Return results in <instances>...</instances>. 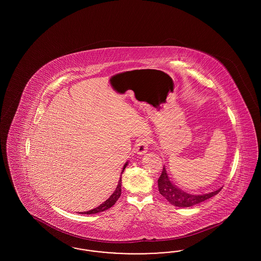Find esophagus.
<instances>
[{"instance_id":"esophagus-1","label":"esophagus","mask_w":261,"mask_h":261,"mask_svg":"<svg viewBox=\"0 0 261 261\" xmlns=\"http://www.w3.org/2000/svg\"><path fill=\"white\" fill-rule=\"evenodd\" d=\"M148 148H149V141L147 139L139 140V142L136 144L137 153L144 154L145 152L148 151Z\"/></svg>"}]
</instances>
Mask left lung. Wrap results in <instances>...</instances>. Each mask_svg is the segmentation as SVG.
Masks as SVG:
<instances>
[{
	"label": "left lung",
	"mask_w": 261,
	"mask_h": 261,
	"mask_svg": "<svg viewBox=\"0 0 261 261\" xmlns=\"http://www.w3.org/2000/svg\"><path fill=\"white\" fill-rule=\"evenodd\" d=\"M158 183H159V191L161 195L167 199L171 204L179 207H189V206L200 203L206 199H211L213 196L217 195L222 189L220 188L214 192L203 194V195L188 194L186 192L182 191L181 189L177 188V186H175L170 181L164 166L162 169V175L158 180Z\"/></svg>",
	"instance_id": "8db88e82"
}]
</instances>
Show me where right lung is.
I'll list each match as a JSON object with an SVG mask.
<instances>
[{
  "label": "right lung",
  "instance_id": "1",
  "mask_svg": "<svg viewBox=\"0 0 261 261\" xmlns=\"http://www.w3.org/2000/svg\"><path fill=\"white\" fill-rule=\"evenodd\" d=\"M127 164H128V162L125 163L124 166H123V170H122L121 174L124 172L125 167L127 166ZM120 195H121V178L119 179L118 185L116 187L115 191L113 192V194H112V196H111L109 199H107L105 202H102L101 204H99L98 207H96V208H94V210H92V211H85V212H79V213H82V214H96V213H99V212H101V211H108L109 208H111L112 205L116 202V200L119 199Z\"/></svg>",
  "mask_w": 261,
  "mask_h": 261
}]
</instances>
